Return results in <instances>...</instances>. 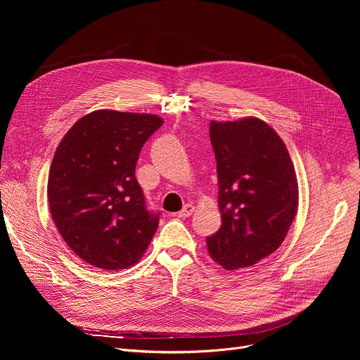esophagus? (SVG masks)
Instances as JSON below:
<instances>
[{
    "instance_id": "34e87169",
    "label": "esophagus",
    "mask_w": 360,
    "mask_h": 360,
    "mask_svg": "<svg viewBox=\"0 0 360 360\" xmlns=\"http://www.w3.org/2000/svg\"><path fill=\"white\" fill-rule=\"evenodd\" d=\"M193 211H195V207H193V205L186 203L185 207L182 208V211H179V212H178V217H179V218H188V217H191V215L193 214Z\"/></svg>"
}]
</instances>
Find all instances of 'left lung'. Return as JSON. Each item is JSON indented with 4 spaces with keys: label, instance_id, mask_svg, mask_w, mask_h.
<instances>
[{
    "label": "left lung",
    "instance_id": "1",
    "mask_svg": "<svg viewBox=\"0 0 360 360\" xmlns=\"http://www.w3.org/2000/svg\"><path fill=\"white\" fill-rule=\"evenodd\" d=\"M222 225L207 238L225 269L255 265L285 240L297 210V181L281 136L262 120L210 125Z\"/></svg>",
    "mask_w": 360,
    "mask_h": 360
}]
</instances>
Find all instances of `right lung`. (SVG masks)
I'll return each mask as SVG.
<instances>
[{
  "label": "right lung",
  "mask_w": 360,
  "mask_h": 360,
  "mask_svg": "<svg viewBox=\"0 0 360 360\" xmlns=\"http://www.w3.org/2000/svg\"><path fill=\"white\" fill-rule=\"evenodd\" d=\"M164 124L150 114L94 111L65 134L48 175V203L67 245L86 264H136L160 224L135 178L139 152Z\"/></svg>",
  "instance_id": "obj_1"
}]
</instances>
